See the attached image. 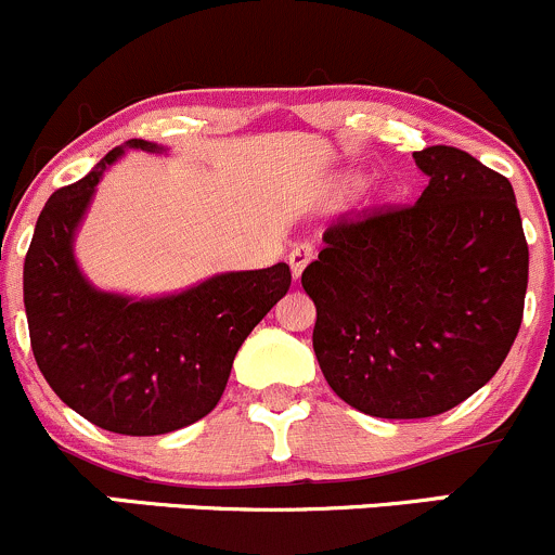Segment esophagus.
Segmentation results:
<instances>
[{"mask_svg":"<svg viewBox=\"0 0 555 555\" xmlns=\"http://www.w3.org/2000/svg\"><path fill=\"white\" fill-rule=\"evenodd\" d=\"M289 268H293V276L297 279L302 271H306L308 262L313 260V247L311 244H297V247L289 253Z\"/></svg>","mask_w":555,"mask_h":555,"instance_id":"obj_1","label":"esophagus"}]
</instances>
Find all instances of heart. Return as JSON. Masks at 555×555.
<instances>
[{"label":"heart","instance_id":"1","mask_svg":"<svg viewBox=\"0 0 555 555\" xmlns=\"http://www.w3.org/2000/svg\"><path fill=\"white\" fill-rule=\"evenodd\" d=\"M361 178L356 172H337L335 178L326 183V196L330 199H343L346 194H351L353 189H359Z\"/></svg>","mask_w":555,"mask_h":555}]
</instances>
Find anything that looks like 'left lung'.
<instances>
[{"mask_svg":"<svg viewBox=\"0 0 555 555\" xmlns=\"http://www.w3.org/2000/svg\"><path fill=\"white\" fill-rule=\"evenodd\" d=\"M412 156L430 178L415 207L332 225L302 271L326 383L385 420L441 415L492 380L529 279L508 178L449 145Z\"/></svg>","mask_w":555,"mask_h":555,"instance_id":"1","label":"left lung"}]
</instances>
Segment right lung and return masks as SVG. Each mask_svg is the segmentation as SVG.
I'll return each instance as SVG.
<instances>
[{
	"label": "right lung",
	"instance_id": "add662e5",
	"mask_svg": "<svg viewBox=\"0 0 555 555\" xmlns=\"http://www.w3.org/2000/svg\"><path fill=\"white\" fill-rule=\"evenodd\" d=\"M127 151L170 149L127 140L47 199L23 262V306L34 359L63 404L111 434L159 436L215 410L233 356L293 276L287 262H276L165 295L95 287L74 244L98 183Z\"/></svg>",
	"mask_w": 555,
	"mask_h": 555
}]
</instances>
